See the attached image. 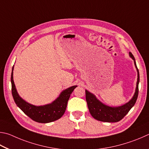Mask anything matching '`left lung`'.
Returning a JSON list of instances; mask_svg holds the SVG:
<instances>
[{"mask_svg": "<svg viewBox=\"0 0 149 149\" xmlns=\"http://www.w3.org/2000/svg\"><path fill=\"white\" fill-rule=\"evenodd\" d=\"M130 56L134 60V63L137 70V82L136 90H135L134 97L128 103L125 105L118 107H111L105 105L100 102L95 96L92 93L86 90V100L89 111L93 118L99 121L105 122H117L124 118L128 113L133 107L134 106L139 93V72L135 63V59L133 54L130 52Z\"/></svg>", "mask_w": 149, "mask_h": 149, "instance_id": "1", "label": "left lung"}]
</instances>
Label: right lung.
I'll list each match as a JSON object with an SVG mask.
<instances>
[{"mask_svg": "<svg viewBox=\"0 0 149 149\" xmlns=\"http://www.w3.org/2000/svg\"><path fill=\"white\" fill-rule=\"evenodd\" d=\"M13 69L11 74L12 93L15 104L33 120L39 123H49L59 119L65 113L70 95L77 86H73L63 91L57 100L44 106H35L26 102L19 97L13 80Z\"/></svg>", "mask_w": 149, "mask_h": 149, "instance_id": "obj_1", "label": "right lung"}]
</instances>
